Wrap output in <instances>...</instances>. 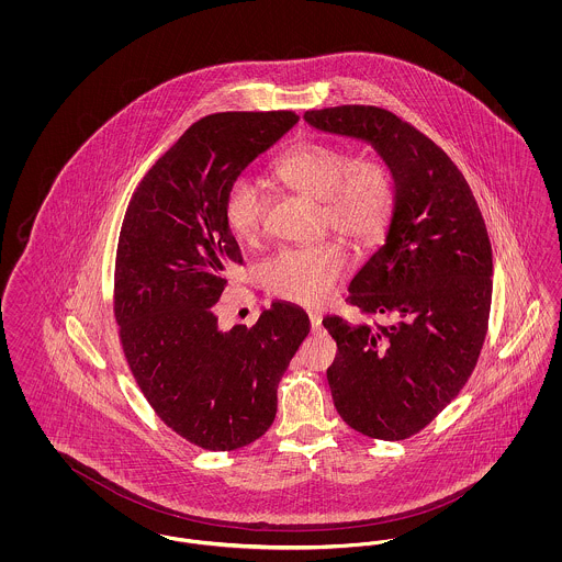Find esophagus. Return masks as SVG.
Segmentation results:
<instances>
[{
    "mask_svg": "<svg viewBox=\"0 0 562 562\" xmlns=\"http://www.w3.org/2000/svg\"><path fill=\"white\" fill-rule=\"evenodd\" d=\"M310 324H312V330H314V333H318V330H322L321 310H312V312H310Z\"/></svg>",
    "mask_w": 562,
    "mask_h": 562,
    "instance_id": "obj_1",
    "label": "esophagus"
}]
</instances>
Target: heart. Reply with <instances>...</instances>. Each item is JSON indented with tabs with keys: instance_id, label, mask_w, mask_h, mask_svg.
I'll return each instance as SVG.
<instances>
[{
	"instance_id": "1",
	"label": "heart",
	"mask_w": 562,
	"mask_h": 562,
	"mask_svg": "<svg viewBox=\"0 0 562 562\" xmlns=\"http://www.w3.org/2000/svg\"><path fill=\"white\" fill-rule=\"evenodd\" d=\"M273 175L286 188L321 202L322 227L353 246L376 244L392 225L398 183L385 161H356L341 145L307 140L282 156ZM223 221L238 240H257L263 227V198L248 177L229 183L223 198ZM346 268L344 248L322 241L280 250L263 269V278L273 296L316 305L337 289Z\"/></svg>"
}]
</instances>
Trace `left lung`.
Wrapping results in <instances>:
<instances>
[{
    "mask_svg": "<svg viewBox=\"0 0 562 562\" xmlns=\"http://www.w3.org/2000/svg\"><path fill=\"white\" fill-rule=\"evenodd\" d=\"M303 117L371 143L396 175L385 244L346 299L364 322L328 316L322 324L337 341L326 379L341 419L369 438L404 440L436 419L479 362L493 294L486 225L454 161L392 111L341 105ZM381 313L395 322L381 325Z\"/></svg>",
    "mask_w": 562,
    "mask_h": 562,
    "instance_id": "1",
    "label": "left lung"
}]
</instances>
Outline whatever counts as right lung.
Returning <instances> with one entry per match:
<instances>
[{
  "mask_svg": "<svg viewBox=\"0 0 562 562\" xmlns=\"http://www.w3.org/2000/svg\"><path fill=\"white\" fill-rule=\"evenodd\" d=\"M296 122L294 111L198 120L143 177L120 229L113 314L126 362L161 422L206 451H236L268 431L278 383L310 333L291 303L227 333L214 307L241 266L225 191Z\"/></svg>",
  "mask_w": 562,
  "mask_h": 562,
  "instance_id": "add662e5",
  "label": "right lung"
}]
</instances>
